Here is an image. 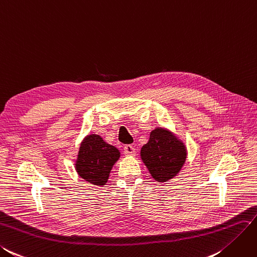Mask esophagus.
I'll list each match as a JSON object with an SVG mask.
<instances>
[{"instance_id": "obj_1", "label": "esophagus", "mask_w": 257, "mask_h": 257, "mask_svg": "<svg viewBox=\"0 0 257 257\" xmlns=\"http://www.w3.org/2000/svg\"><path fill=\"white\" fill-rule=\"evenodd\" d=\"M123 150H124V154H125L126 156H135V154H136L134 146H132V145H125L124 146Z\"/></svg>"}]
</instances>
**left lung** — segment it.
Instances as JSON below:
<instances>
[{
	"mask_svg": "<svg viewBox=\"0 0 257 257\" xmlns=\"http://www.w3.org/2000/svg\"><path fill=\"white\" fill-rule=\"evenodd\" d=\"M141 158L151 176L158 183H165L176 176L187 158V150L182 141L163 127L150 133L148 143L143 146Z\"/></svg>",
	"mask_w": 257,
	"mask_h": 257,
	"instance_id": "obj_1",
	"label": "left lung"
}]
</instances>
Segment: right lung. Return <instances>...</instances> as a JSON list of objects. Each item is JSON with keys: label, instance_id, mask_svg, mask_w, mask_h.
I'll return each mask as SVG.
<instances>
[{"label": "right lung", "instance_id": "obj_1", "mask_svg": "<svg viewBox=\"0 0 257 257\" xmlns=\"http://www.w3.org/2000/svg\"><path fill=\"white\" fill-rule=\"evenodd\" d=\"M120 151L99 135H87L81 143L75 170L81 178L97 186L106 185L110 171L119 160Z\"/></svg>", "mask_w": 257, "mask_h": 257}]
</instances>
